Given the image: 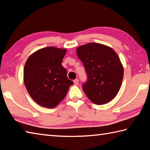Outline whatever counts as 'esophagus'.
<instances>
[{
	"label": "esophagus",
	"instance_id": "esophagus-1",
	"mask_svg": "<svg viewBox=\"0 0 150 150\" xmlns=\"http://www.w3.org/2000/svg\"><path fill=\"white\" fill-rule=\"evenodd\" d=\"M73 82H74V84H75V85H77V84H79V79H75V80L73 81Z\"/></svg>",
	"mask_w": 150,
	"mask_h": 150
}]
</instances>
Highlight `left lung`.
<instances>
[{
	"instance_id": "obj_1",
	"label": "left lung",
	"mask_w": 150,
	"mask_h": 150,
	"mask_svg": "<svg viewBox=\"0 0 150 150\" xmlns=\"http://www.w3.org/2000/svg\"><path fill=\"white\" fill-rule=\"evenodd\" d=\"M88 80L83 84L85 94L95 104L113 100L122 84L124 69L117 53L104 44L91 42L77 48Z\"/></svg>"
}]
</instances>
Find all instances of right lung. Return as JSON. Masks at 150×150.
<instances>
[{
    "mask_svg": "<svg viewBox=\"0 0 150 150\" xmlns=\"http://www.w3.org/2000/svg\"><path fill=\"white\" fill-rule=\"evenodd\" d=\"M66 51L53 46L44 47L31 54L25 64V86L31 97L41 106H57L73 84L61 64Z\"/></svg>",
    "mask_w": 150,
    "mask_h": 150,
    "instance_id": "1",
    "label": "right lung"
}]
</instances>
